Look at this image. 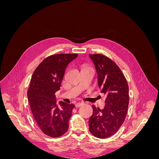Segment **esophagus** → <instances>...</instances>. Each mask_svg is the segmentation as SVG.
<instances>
[{
    "label": "esophagus",
    "instance_id": "1",
    "mask_svg": "<svg viewBox=\"0 0 159 159\" xmlns=\"http://www.w3.org/2000/svg\"><path fill=\"white\" fill-rule=\"evenodd\" d=\"M84 104V103H82V102H81V103H78L75 104V107H80L81 106V105H83Z\"/></svg>",
    "mask_w": 159,
    "mask_h": 159
}]
</instances>
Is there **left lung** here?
Returning <instances> with one entry per match:
<instances>
[{"label":"left lung","instance_id":"8db88e82","mask_svg":"<svg viewBox=\"0 0 159 159\" xmlns=\"http://www.w3.org/2000/svg\"><path fill=\"white\" fill-rule=\"evenodd\" d=\"M98 76L101 92L107 95L103 109L93 105L89 131L93 136L106 139L116 133L123 123L129 106V85L122 71L109 57L90 54Z\"/></svg>","mask_w":159,"mask_h":159}]
</instances>
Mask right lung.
<instances>
[{
  "mask_svg": "<svg viewBox=\"0 0 159 159\" xmlns=\"http://www.w3.org/2000/svg\"><path fill=\"white\" fill-rule=\"evenodd\" d=\"M77 54H59L47 57L32 74L27 95L32 115L41 131L51 137L68 131L74 104L56 103V92L60 89L67 66Z\"/></svg>",
  "mask_w": 159,
  "mask_h": 159,
  "instance_id": "right-lung-1",
  "label": "right lung"
}]
</instances>
